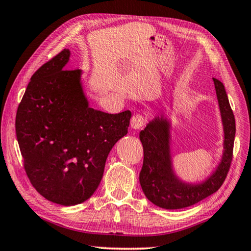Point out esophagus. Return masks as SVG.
I'll list each match as a JSON object with an SVG mask.
<instances>
[{
    "label": "esophagus",
    "instance_id": "obj_1",
    "mask_svg": "<svg viewBox=\"0 0 251 251\" xmlns=\"http://www.w3.org/2000/svg\"><path fill=\"white\" fill-rule=\"evenodd\" d=\"M145 123H146V117L142 115V114L137 113V114H134L133 117H131L130 126L133 129H139L145 125Z\"/></svg>",
    "mask_w": 251,
    "mask_h": 251
}]
</instances>
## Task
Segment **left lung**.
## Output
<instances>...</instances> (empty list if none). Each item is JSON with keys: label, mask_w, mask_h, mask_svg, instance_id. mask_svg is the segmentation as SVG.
Returning a JSON list of instances; mask_svg holds the SVG:
<instances>
[{"label": "left lung", "mask_w": 251, "mask_h": 251, "mask_svg": "<svg viewBox=\"0 0 251 251\" xmlns=\"http://www.w3.org/2000/svg\"><path fill=\"white\" fill-rule=\"evenodd\" d=\"M224 125V154L215 173L201 182L187 184L173 171L171 156V124L167 118L156 117L139 133L144 161L139 182L145 196L154 205L165 209L189 207L210 196L222 187L230 168L235 142L236 123L224 84L214 78Z\"/></svg>", "instance_id": "obj_1"}]
</instances>
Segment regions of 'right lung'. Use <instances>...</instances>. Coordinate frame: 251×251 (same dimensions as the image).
<instances>
[{
    "instance_id": "right-lung-1",
    "label": "right lung",
    "mask_w": 251,
    "mask_h": 251,
    "mask_svg": "<svg viewBox=\"0 0 251 251\" xmlns=\"http://www.w3.org/2000/svg\"><path fill=\"white\" fill-rule=\"evenodd\" d=\"M63 50L33 74L18 107L15 131L29 181L48 201L73 206L99 187L110 150L127 134L131 113L88 106L80 70H66Z\"/></svg>"
}]
</instances>
